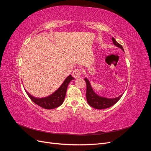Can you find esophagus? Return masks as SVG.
<instances>
[{"label":"esophagus","instance_id":"obj_1","mask_svg":"<svg viewBox=\"0 0 151 151\" xmlns=\"http://www.w3.org/2000/svg\"><path fill=\"white\" fill-rule=\"evenodd\" d=\"M72 75L76 79L79 78L81 75V69H79V68H76V69H74V71H73Z\"/></svg>","mask_w":151,"mask_h":151}]
</instances>
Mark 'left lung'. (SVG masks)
I'll return each mask as SVG.
<instances>
[{"instance_id":"left-lung-1","label":"left lung","mask_w":151,"mask_h":151,"mask_svg":"<svg viewBox=\"0 0 151 151\" xmlns=\"http://www.w3.org/2000/svg\"><path fill=\"white\" fill-rule=\"evenodd\" d=\"M112 41L115 46L120 48L122 50L124 51L123 47L120 44L117 43L116 40L114 38H112ZM86 83V99L87 101L88 104L90 105L91 107H93L95 109H106L112 106L113 105L115 104L118 101L121 97L122 96V94H121L119 96L115 98H106L104 97H101L98 96L97 94L94 93L92 87H91L89 81L87 78L84 79Z\"/></svg>"}]
</instances>
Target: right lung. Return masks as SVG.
Here are the masks:
<instances>
[{
  "label": "right lung",
  "instance_id": "1",
  "mask_svg": "<svg viewBox=\"0 0 151 151\" xmlns=\"http://www.w3.org/2000/svg\"><path fill=\"white\" fill-rule=\"evenodd\" d=\"M73 79H74V78L72 77L71 75L68 76L65 79V81H63V84L60 86V88L55 92L48 97L36 98L33 97V96L30 95L26 90L25 91L29 98L31 99V101H33L35 104L45 109H51L60 106L63 103L66 95V91L68 85Z\"/></svg>",
  "mask_w": 151,
  "mask_h": 151
}]
</instances>
